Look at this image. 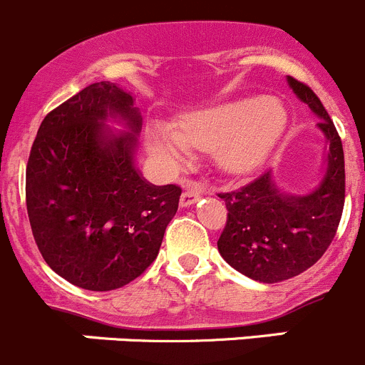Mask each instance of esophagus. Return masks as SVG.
<instances>
[{
  "label": "esophagus",
  "instance_id": "34e87169",
  "mask_svg": "<svg viewBox=\"0 0 365 365\" xmlns=\"http://www.w3.org/2000/svg\"><path fill=\"white\" fill-rule=\"evenodd\" d=\"M199 199H200V190L197 188V186H188V188L182 192V195H180V206L182 207L192 206V204H195Z\"/></svg>",
  "mask_w": 365,
  "mask_h": 365
}]
</instances>
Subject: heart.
Segmentation results:
<instances>
[{"label":"heart","mask_w":365,"mask_h":365,"mask_svg":"<svg viewBox=\"0 0 365 365\" xmlns=\"http://www.w3.org/2000/svg\"><path fill=\"white\" fill-rule=\"evenodd\" d=\"M284 125L287 114L279 103L244 98L185 114L175 130L148 128L147 143L155 155L172 165L186 163L190 150L215 152L222 170L249 173L265 161Z\"/></svg>","instance_id":"heart-1"}]
</instances>
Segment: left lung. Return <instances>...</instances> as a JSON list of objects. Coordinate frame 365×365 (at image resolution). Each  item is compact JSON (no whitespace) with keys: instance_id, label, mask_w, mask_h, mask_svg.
<instances>
[{"instance_id":"1","label":"left lung","mask_w":365,"mask_h":365,"mask_svg":"<svg viewBox=\"0 0 365 365\" xmlns=\"http://www.w3.org/2000/svg\"><path fill=\"white\" fill-rule=\"evenodd\" d=\"M299 100L321 118L319 128L329 143L328 168L315 192L294 197L281 192L270 172L232 192L218 193L227 220L218 252L238 272L262 283H279L310 269L335 238L346 197L344 150L331 118L319 96L289 76Z\"/></svg>"}]
</instances>
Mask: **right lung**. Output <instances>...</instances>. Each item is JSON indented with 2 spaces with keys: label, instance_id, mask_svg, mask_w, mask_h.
<instances>
[{
  "label": "right lung",
  "instance_id": "1",
  "mask_svg": "<svg viewBox=\"0 0 365 365\" xmlns=\"http://www.w3.org/2000/svg\"><path fill=\"white\" fill-rule=\"evenodd\" d=\"M129 130L114 137L105 120ZM141 116L130 93L96 82L46 114L26 165L34 240L51 270L95 292L120 289L158 258L180 186H152L134 166Z\"/></svg>",
  "mask_w": 365,
  "mask_h": 365
}]
</instances>
